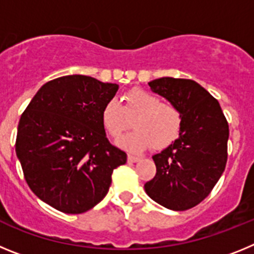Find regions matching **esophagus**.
<instances>
[{"instance_id": "34e87169", "label": "esophagus", "mask_w": 254, "mask_h": 254, "mask_svg": "<svg viewBox=\"0 0 254 254\" xmlns=\"http://www.w3.org/2000/svg\"><path fill=\"white\" fill-rule=\"evenodd\" d=\"M138 160H140V158H138V156H134V155H128L129 163H137Z\"/></svg>"}]
</instances>
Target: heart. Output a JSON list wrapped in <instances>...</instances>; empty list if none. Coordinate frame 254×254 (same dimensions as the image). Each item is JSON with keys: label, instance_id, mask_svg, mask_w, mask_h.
<instances>
[{"label": "heart", "instance_id": "heart-1", "mask_svg": "<svg viewBox=\"0 0 254 254\" xmlns=\"http://www.w3.org/2000/svg\"><path fill=\"white\" fill-rule=\"evenodd\" d=\"M118 100H108L102 109V125L113 140H118L131 127L133 131L120 141V146L138 152L152 146L164 150L179 137L182 129V113L176 105L161 103L159 96L142 89H132Z\"/></svg>", "mask_w": 254, "mask_h": 254}]
</instances>
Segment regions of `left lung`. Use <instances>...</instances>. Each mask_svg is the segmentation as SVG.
<instances>
[{"label": "left lung", "mask_w": 254, "mask_h": 254, "mask_svg": "<svg viewBox=\"0 0 254 254\" xmlns=\"http://www.w3.org/2000/svg\"><path fill=\"white\" fill-rule=\"evenodd\" d=\"M182 113L179 137L152 156L156 174L145 183L155 202L174 211L206 198L225 169L229 125L219 102L193 80L161 77L149 82Z\"/></svg>", "instance_id": "8db88e82"}]
</instances>
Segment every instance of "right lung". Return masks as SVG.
Instances as JSON below:
<instances>
[{
    "label": "right lung",
    "instance_id": "obj_1",
    "mask_svg": "<svg viewBox=\"0 0 254 254\" xmlns=\"http://www.w3.org/2000/svg\"><path fill=\"white\" fill-rule=\"evenodd\" d=\"M118 85L69 75L40 87L21 114L15 150L30 190L66 214L102 201L112 173L127 161L102 125V109Z\"/></svg>",
    "mask_w": 254,
    "mask_h": 254
}]
</instances>
